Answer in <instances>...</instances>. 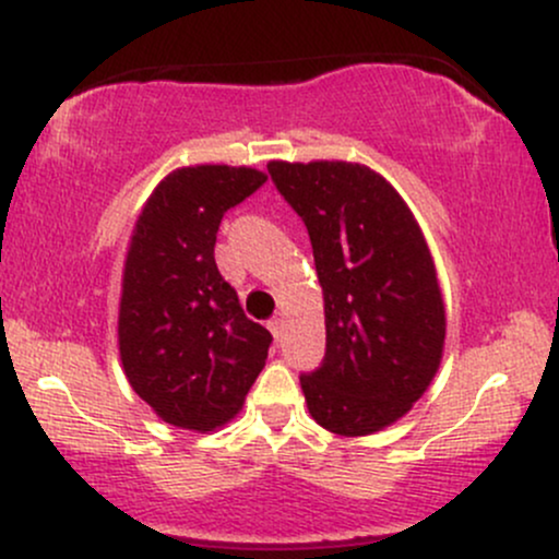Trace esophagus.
<instances>
[{"instance_id":"obj_1","label":"esophagus","mask_w":559,"mask_h":559,"mask_svg":"<svg viewBox=\"0 0 559 559\" xmlns=\"http://www.w3.org/2000/svg\"><path fill=\"white\" fill-rule=\"evenodd\" d=\"M267 329H271V333H273L275 338H281V333H284V320H281V318L267 320Z\"/></svg>"}]
</instances>
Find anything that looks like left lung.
Returning a JSON list of instances; mask_svg holds the SVG:
<instances>
[{"instance_id": "1", "label": "left lung", "mask_w": 559, "mask_h": 559, "mask_svg": "<svg viewBox=\"0 0 559 559\" xmlns=\"http://www.w3.org/2000/svg\"><path fill=\"white\" fill-rule=\"evenodd\" d=\"M305 221L325 301V357L299 376L307 409L338 436H368L413 409L444 352L447 316L423 230L360 163H267Z\"/></svg>"}]
</instances>
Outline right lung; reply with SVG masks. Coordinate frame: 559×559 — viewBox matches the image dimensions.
<instances>
[{
	"label": "right lung",
	"instance_id": "1",
	"mask_svg": "<svg viewBox=\"0 0 559 559\" xmlns=\"http://www.w3.org/2000/svg\"><path fill=\"white\" fill-rule=\"evenodd\" d=\"M267 181L262 170L194 165L165 176L141 210L123 267L120 362L165 423L215 431L239 415L273 336L243 316L215 265L223 215Z\"/></svg>",
	"mask_w": 559,
	"mask_h": 559
}]
</instances>
